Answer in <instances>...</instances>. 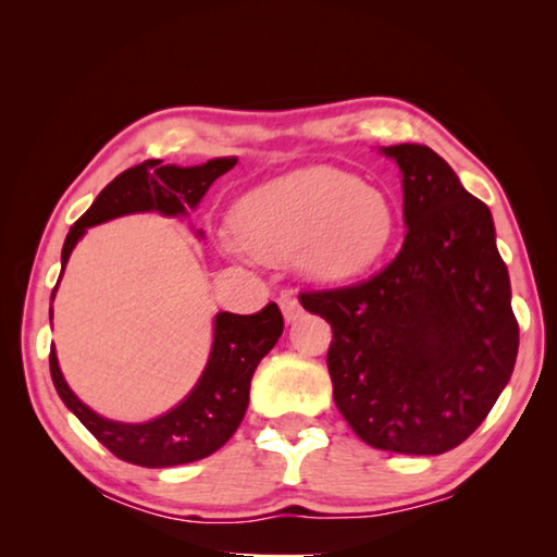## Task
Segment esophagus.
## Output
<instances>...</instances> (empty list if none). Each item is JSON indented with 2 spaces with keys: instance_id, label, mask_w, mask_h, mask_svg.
Instances as JSON below:
<instances>
[{
  "instance_id": "obj_1",
  "label": "esophagus",
  "mask_w": 557,
  "mask_h": 557,
  "mask_svg": "<svg viewBox=\"0 0 557 557\" xmlns=\"http://www.w3.org/2000/svg\"><path fill=\"white\" fill-rule=\"evenodd\" d=\"M280 309H282V314H285V322L287 324H292V322H297V319L301 317V307H299V299L292 295V292H285V295H280Z\"/></svg>"
}]
</instances>
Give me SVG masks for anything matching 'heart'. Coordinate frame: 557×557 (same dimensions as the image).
I'll use <instances>...</instances> for the list:
<instances>
[{
  "mask_svg": "<svg viewBox=\"0 0 557 557\" xmlns=\"http://www.w3.org/2000/svg\"><path fill=\"white\" fill-rule=\"evenodd\" d=\"M395 206L381 188L329 164L292 169L243 196L235 228L221 231L228 252L297 258L307 277L338 285L361 277L388 252Z\"/></svg>",
  "mask_w": 557,
  "mask_h": 557,
  "instance_id": "heart-1",
  "label": "heart"
}]
</instances>
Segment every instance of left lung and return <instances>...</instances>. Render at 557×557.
Instances as JSON below:
<instances>
[{
  "label": "left lung",
  "mask_w": 557,
  "mask_h": 557,
  "mask_svg": "<svg viewBox=\"0 0 557 557\" xmlns=\"http://www.w3.org/2000/svg\"><path fill=\"white\" fill-rule=\"evenodd\" d=\"M405 243L369 282L301 292L332 324L344 420L375 449L442 455L482 425L513 373L518 324L488 206L425 145H393Z\"/></svg>",
  "instance_id": "8db88e82"
}]
</instances>
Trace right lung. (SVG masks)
Masks as SVG:
<instances>
[{"label":"right lung","mask_w":557,"mask_h":557,"mask_svg":"<svg viewBox=\"0 0 557 557\" xmlns=\"http://www.w3.org/2000/svg\"><path fill=\"white\" fill-rule=\"evenodd\" d=\"M235 157H215L206 164L176 166L162 159H147L122 172L102 188L90 209L73 223L61 250V275L71 252L92 225L129 213H162L166 219H184L209 191L221 174L235 166ZM203 238V231H196ZM61 282V277H59ZM55 282L51 301L59 289ZM280 307L270 301L258 314L219 312L213 319V344L201 379L191 393L172 410L147 422L108 420L88 408L65 383L59 356L51 346V379L75 418L86 425L112 455L137 467H176L203 459L221 449L238 430L250 400V381L258 363L282 336Z\"/></svg>","instance_id":"right-lung-1"}]
</instances>
